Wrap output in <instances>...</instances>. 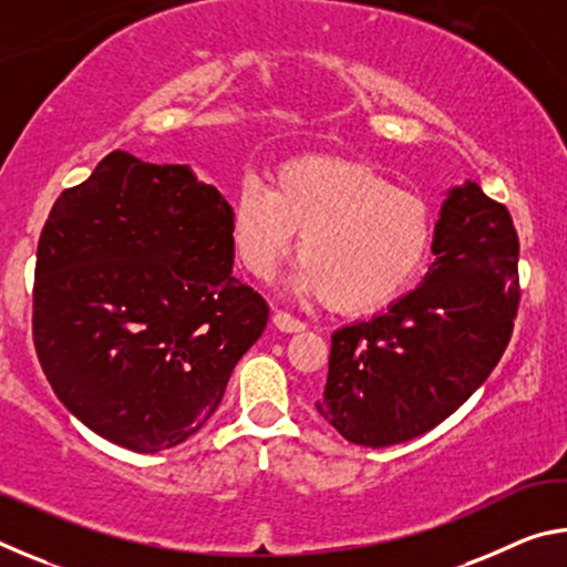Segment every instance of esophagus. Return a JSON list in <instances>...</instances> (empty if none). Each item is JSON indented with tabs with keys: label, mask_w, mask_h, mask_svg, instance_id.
Masks as SVG:
<instances>
[{
	"label": "esophagus",
	"mask_w": 567,
	"mask_h": 567,
	"mask_svg": "<svg viewBox=\"0 0 567 567\" xmlns=\"http://www.w3.org/2000/svg\"><path fill=\"white\" fill-rule=\"evenodd\" d=\"M272 322H275V328L280 330V332H302L305 330V322H300V320H295L292 315H287V312H282V310H275V315H272Z\"/></svg>",
	"instance_id": "1"
}]
</instances>
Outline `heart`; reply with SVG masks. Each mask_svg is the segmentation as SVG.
Wrapping results in <instances>:
<instances>
[{
  "mask_svg": "<svg viewBox=\"0 0 567 567\" xmlns=\"http://www.w3.org/2000/svg\"><path fill=\"white\" fill-rule=\"evenodd\" d=\"M290 287L322 297L334 312L385 307L425 262L435 237L427 203L395 189L364 162L305 155L282 162L272 187L245 179L233 199L229 239L255 280H270L290 252Z\"/></svg>",
  "mask_w": 567,
  "mask_h": 567,
  "instance_id": "b5f03b06",
  "label": "heart"
}]
</instances>
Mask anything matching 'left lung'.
<instances>
[{
  "label": "left lung",
  "instance_id": "1",
  "mask_svg": "<svg viewBox=\"0 0 567 567\" xmlns=\"http://www.w3.org/2000/svg\"><path fill=\"white\" fill-rule=\"evenodd\" d=\"M517 252L505 205L470 179L447 189L422 282L332 334L320 415L364 447L408 443L453 415L511 342Z\"/></svg>",
  "mask_w": 567,
  "mask_h": 567
}]
</instances>
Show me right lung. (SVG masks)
Segmentation results:
<instances>
[{"instance_id":"obj_1","label":"right lung","mask_w":567,"mask_h":567,"mask_svg":"<svg viewBox=\"0 0 567 567\" xmlns=\"http://www.w3.org/2000/svg\"><path fill=\"white\" fill-rule=\"evenodd\" d=\"M229 213L189 165L122 150L56 197L37 247L34 348L92 433L159 453L215 415L270 315L233 277Z\"/></svg>"}]
</instances>
